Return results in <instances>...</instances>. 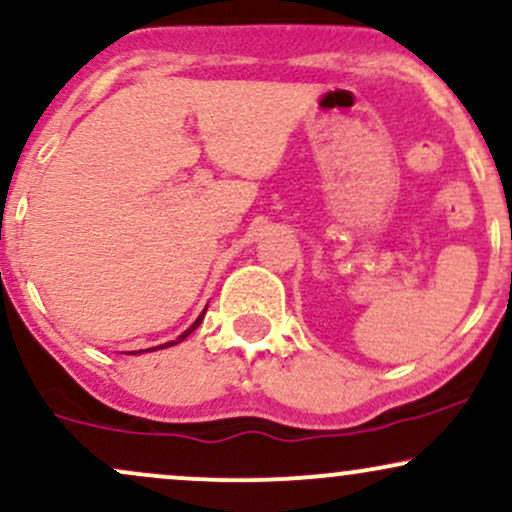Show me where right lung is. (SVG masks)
Masks as SVG:
<instances>
[{"instance_id":"right-lung-1","label":"right lung","mask_w":512,"mask_h":512,"mask_svg":"<svg viewBox=\"0 0 512 512\" xmlns=\"http://www.w3.org/2000/svg\"><path fill=\"white\" fill-rule=\"evenodd\" d=\"M195 327H197V322H195V325L190 327V330H185V332H182L180 337L175 339V342H166V344H161V346H163V349H166V346H175V344H180L182 339H187V334H190V332H195ZM161 346H154V349H139V351H129V354H132V356H137V354H144V351H156V349H161Z\"/></svg>"}]
</instances>
